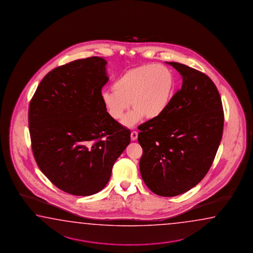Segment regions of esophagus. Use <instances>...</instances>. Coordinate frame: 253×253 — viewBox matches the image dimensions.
Segmentation results:
<instances>
[{
	"label": "esophagus",
	"instance_id": "34e87169",
	"mask_svg": "<svg viewBox=\"0 0 253 253\" xmlns=\"http://www.w3.org/2000/svg\"><path fill=\"white\" fill-rule=\"evenodd\" d=\"M137 136H138V133L136 131H132L131 132V140L132 141H135L137 139Z\"/></svg>",
	"mask_w": 253,
	"mask_h": 253
}]
</instances>
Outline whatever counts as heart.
Returning a JSON list of instances; mask_svg holds the SVG:
<instances>
[{
  "instance_id": "obj_1",
  "label": "heart",
  "mask_w": 253,
  "mask_h": 253,
  "mask_svg": "<svg viewBox=\"0 0 253 253\" xmlns=\"http://www.w3.org/2000/svg\"><path fill=\"white\" fill-rule=\"evenodd\" d=\"M175 76L166 65L147 64L128 70L112 84V89L101 92V100L109 116L120 120L131 104L134 109L123 124L134 126L144 118L155 119L168 108L173 95Z\"/></svg>"
}]
</instances>
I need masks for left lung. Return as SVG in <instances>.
Returning a JSON list of instances; mask_svg holds the SVG:
<instances>
[{
	"instance_id": "8db88e82",
	"label": "left lung",
	"mask_w": 253,
	"mask_h": 253,
	"mask_svg": "<svg viewBox=\"0 0 253 253\" xmlns=\"http://www.w3.org/2000/svg\"><path fill=\"white\" fill-rule=\"evenodd\" d=\"M166 63L182 76V86L163 114L139 126L143 148L139 167L151 191L175 197L208 173L222 139L224 116L217 88L208 75Z\"/></svg>"
}]
</instances>
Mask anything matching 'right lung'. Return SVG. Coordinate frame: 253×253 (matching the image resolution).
Returning a JSON list of instances; mask_svg holds the SVG:
<instances>
[{"mask_svg": "<svg viewBox=\"0 0 253 253\" xmlns=\"http://www.w3.org/2000/svg\"><path fill=\"white\" fill-rule=\"evenodd\" d=\"M107 61L92 56L52 70L29 108L31 147L40 170L66 193L89 196L109 182L130 143V130L112 119L101 100Z\"/></svg>", "mask_w": 253, "mask_h": 253, "instance_id": "add662e5", "label": "right lung"}]
</instances>
